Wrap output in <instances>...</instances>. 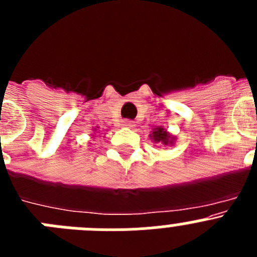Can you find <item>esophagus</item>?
<instances>
[{"label":"esophagus","instance_id":"34e87169","mask_svg":"<svg viewBox=\"0 0 257 257\" xmlns=\"http://www.w3.org/2000/svg\"><path fill=\"white\" fill-rule=\"evenodd\" d=\"M122 126L131 128V127H134L135 124H134V122L131 121V119H123V121H122Z\"/></svg>","mask_w":257,"mask_h":257}]
</instances>
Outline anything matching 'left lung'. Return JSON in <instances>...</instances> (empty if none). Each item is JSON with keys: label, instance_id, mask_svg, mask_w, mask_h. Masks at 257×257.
<instances>
[{"label": "left lung", "instance_id": "left-lung-1", "mask_svg": "<svg viewBox=\"0 0 257 257\" xmlns=\"http://www.w3.org/2000/svg\"><path fill=\"white\" fill-rule=\"evenodd\" d=\"M153 140L157 143H163L165 145L171 143L170 142L169 134L166 133V131H163L162 127H158V128H156V130L153 131Z\"/></svg>", "mask_w": 257, "mask_h": 257}]
</instances>
